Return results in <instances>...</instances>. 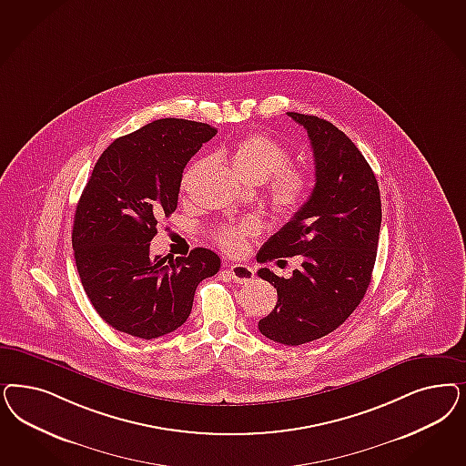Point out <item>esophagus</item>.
Wrapping results in <instances>:
<instances>
[{
    "mask_svg": "<svg viewBox=\"0 0 466 466\" xmlns=\"http://www.w3.org/2000/svg\"><path fill=\"white\" fill-rule=\"evenodd\" d=\"M229 276H231V279L235 281V283H250L254 278H256V274H254V269L250 268V266H245V264H233L229 269Z\"/></svg>",
    "mask_w": 466,
    "mask_h": 466,
    "instance_id": "1",
    "label": "esophagus"
}]
</instances>
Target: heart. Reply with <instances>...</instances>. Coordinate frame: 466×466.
I'll return each instance as SVG.
<instances>
[{
    "label": "heart",
    "instance_id": "b5f03b06",
    "mask_svg": "<svg viewBox=\"0 0 466 466\" xmlns=\"http://www.w3.org/2000/svg\"><path fill=\"white\" fill-rule=\"evenodd\" d=\"M233 165L245 180H269L270 198L279 212H295L310 190V177L299 166H288L291 157L281 142L264 134L245 137L231 152ZM257 231L254 221H243L240 225L226 226L216 233L218 245L228 254H240L247 247L248 237Z\"/></svg>",
    "mask_w": 466,
    "mask_h": 466
}]
</instances>
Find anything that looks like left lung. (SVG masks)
Wrapping results in <instances>:
<instances>
[{
	"instance_id": "8db88e82",
	"label": "left lung",
	"mask_w": 466,
	"mask_h": 466,
	"mask_svg": "<svg viewBox=\"0 0 466 466\" xmlns=\"http://www.w3.org/2000/svg\"><path fill=\"white\" fill-rule=\"evenodd\" d=\"M314 150L316 187L300 210L257 254L258 262L301 256L289 279L268 268L258 276L278 291L258 330L276 343L305 345L338 329L372 279L380 231V194L360 150L329 121L288 113Z\"/></svg>"
}]
</instances>
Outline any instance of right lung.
I'll return each instance as SVG.
<instances>
[{"label":"right lung","mask_w":466,"mask_h":466,"mask_svg":"<svg viewBox=\"0 0 466 466\" xmlns=\"http://www.w3.org/2000/svg\"><path fill=\"white\" fill-rule=\"evenodd\" d=\"M216 132L198 121H152L116 138L94 166L72 243L82 286L113 329L140 339L178 329L198 283L221 268L218 254L202 247L175 260L150 256L157 218L177 209L185 166Z\"/></svg>","instance_id":"add662e5"}]
</instances>
